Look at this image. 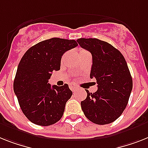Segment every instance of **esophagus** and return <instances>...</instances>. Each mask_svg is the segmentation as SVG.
I'll return each mask as SVG.
<instances>
[{
    "label": "esophagus",
    "instance_id": "1",
    "mask_svg": "<svg viewBox=\"0 0 148 148\" xmlns=\"http://www.w3.org/2000/svg\"><path fill=\"white\" fill-rule=\"evenodd\" d=\"M69 88L71 89L73 91H75L77 89H78V87H77V86H75V85H69Z\"/></svg>",
    "mask_w": 148,
    "mask_h": 148
}]
</instances>
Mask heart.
Masks as SVG:
<instances>
[{"label": "heart", "mask_w": 148, "mask_h": 148, "mask_svg": "<svg viewBox=\"0 0 148 148\" xmlns=\"http://www.w3.org/2000/svg\"><path fill=\"white\" fill-rule=\"evenodd\" d=\"M85 52H88V51H85V50H82V51H80V52H79V53H85Z\"/></svg>", "instance_id": "obj_1"}]
</instances>
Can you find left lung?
I'll use <instances>...</instances> for the list:
<instances>
[{"label":"left lung","instance_id":"8db88e82","mask_svg":"<svg viewBox=\"0 0 148 148\" xmlns=\"http://www.w3.org/2000/svg\"><path fill=\"white\" fill-rule=\"evenodd\" d=\"M77 42L91 52L90 78L95 79L97 91L81 102L88 119L98 125L113 123L123 113L132 90V79L123 55L106 41L97 38H79Z\"/></svg>","mask_w":148,"mask_h":148}]
</instances>
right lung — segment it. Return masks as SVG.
Here are the masks:
<instances>
[{"mask_svg": "<svg viewBox=\"0 0 148 148\" xmlns=\"http://www.w3.org/2000/svg\"><path fill=\"white\" fill-rule=\"evenodd\" d=\"M78 45L75 40L53 38L31 47L17 68L13 90L23 113L36 125H53L62 118L73 92L67 84L48 83L52 72L60 69L62 56Z\"/></svg>", "mask_w": 148, "mask_h": 148, "instance_id": "add662e5", "label": "right lung"}]
</instances>
